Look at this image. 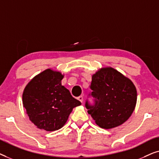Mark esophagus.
I'll return each mask as SVG.
<instances>
[{"label":"esophagus","mask_w":159,"mask_h":159,"mask_svg":"<svg viewBox=\"0 0 159 159\" xmlns=\"http://www.w3.org/2000/svg\"><path fill=\"white\" fill-rule=\"evenodd\" d=\"M77 99L79 100V101L81 102V103H82V102H83V96H82V95H80V96L78 97Z\"/></svg>","instance_id":"34e87169"}]
</instances>
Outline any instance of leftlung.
Masks as SVG:
<instances>
[{"label":"left lung","mask_w":159,"mask_h":159,"mask_svg":"<svg viewBox=\"0 0 159 159\" xmlns=\"http://www.w3.org/2000/svg\"><path fill=\"white\" fill-rule=\"evenodd\" d=\"M91 95L95 106H85L97 125L112 129L125 122L134 111L137 90L131 80L111 67L99 69L92 76Z\"/></svg>","instance_id":"obj_1"}]
</instances>
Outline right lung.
<instances>
[{
    "mask_svg": "<svg viewBox=\"0 0 159 159\" xmlns=\"http://www.w3.org/2000/svg\"><path fill=\"white\" fill-rule=\"evenodd\" d=\"M63 78L59 71L48 69L36 75L24 90L23 106L39 129L49 132L61 129L73 108L81 105L62 85Z\"/></svg>",
    "mask_w": 159,
    "mask_h": 159,
    "instance_id": "1",
    "label": "right lung"
}]
</instances>
